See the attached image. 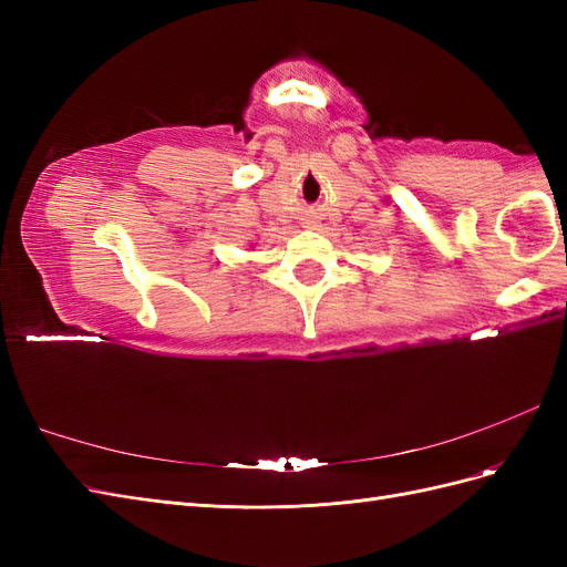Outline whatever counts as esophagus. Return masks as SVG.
Listing matches in <instances>:
<instances>
[{
    "instance_id": "obj_1",
    "label": "esophagus",
    "mask_w": 567,
    "mask_h": 567,
    "mask_svg": "<svg viewBox=\"0 0 567 567\" xmlns=\"http://www.w3.org/2000/svg\"><path fill=\"white\" fill-rule=\"evenodd\" d=\"M307 227H315V221H307Z\"/></svg>"
}]
</instances>
